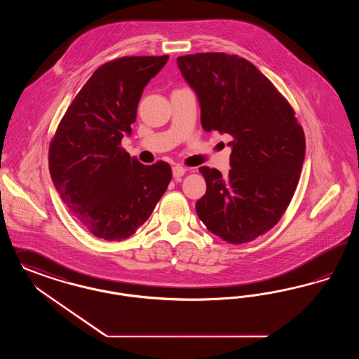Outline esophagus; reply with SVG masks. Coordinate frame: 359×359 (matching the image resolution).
<instances>
[{
    "label": "esophagus",
    "instance_id": "obj_1",
    "mask_svg": "<svg viewBox=\"0 0 359 359\" xmlns=\"http://www.w3.org/2000/svg\"><path fill=\"white\" fill-rule=\"evenodd\" d=\"M172 173L175 179H180L186 173V168L182 165H175L172 168Z\"/></svg>",
    "mask_w": 359,
    "mask_h": 359
}]
</instances>
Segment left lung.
I'll list each match as a JSON object with an SVG mask.
<instances>
[{"mask_svg": "<svg viewBox=\"0 0 359 359\" xmlns=\"http://www.w3.org/2000/svg\"><path fill=\"white\" fill-rule=\"evenodd\" d=\"M179 69L201 102L205 130L229 133L227 177L201 167L207 191L196 212L214 235L248 243L286 212L301 176L304 132L295 111L248 60L223 52L177 57Z\"/></svg>", "mask_w": 359, "mask_h": 359, "instance_id": "left-lung-1", "label": "left lung"}]
</instances>
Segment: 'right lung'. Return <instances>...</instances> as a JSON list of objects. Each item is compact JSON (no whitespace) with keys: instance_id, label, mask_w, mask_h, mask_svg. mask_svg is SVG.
Instances as JSON below:
<instances>
[{"instance_id":"add662e5","label":"right lung","mask_w":359,"mask_h":359,"mask_svg":"<svg viewBox=\"0 0 359 359\" xmlns=\"http://www.w3.org/2000/svg\"><path fill=\"white\" fill-rule=\"evenodd\" d=\"M168 56L108 61L73 99L49 145V172L79 223L109 242L133 235L172 179L168 163L144 165L121 139L130 133L144 86Z\"/></svg>"}]
</instances>
